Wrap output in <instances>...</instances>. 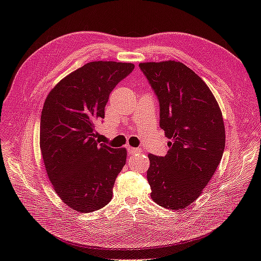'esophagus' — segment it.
<instances>
[{
	"mask_svg": "<svg viewBox=\"0 0 261 261\" xmlns=\"http://www.w3.org/2000/svg\"><path fill=\"white\" fill-rule=\"evenodd\" d=\"M127 150H128V153H129V154H135V153H139V152H141V150H140V149H138V148L128 147V148H127Z\"/></svg>",
	"mask_w": 261,
	"mask_h": 261,
	"instance_id": "1",
	"label": "esophagus"
}]
</instances>
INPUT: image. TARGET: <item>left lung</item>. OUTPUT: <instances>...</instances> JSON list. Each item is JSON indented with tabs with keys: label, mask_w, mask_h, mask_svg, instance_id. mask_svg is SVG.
Returning a JSON list of instances; mask_svg holds the SVG:
<instances>
[{
	"label": "left lung",
	"mask_w": 261,
	"mask_h": 261,
	"mask_svg": "<svg viewBox=\"0 0 261 261\" xmlns=\"http://www.w3.org/2000/svg\"><path fill=\"white\" fill-rule=\"evenodd\" d=\"M160 106L167 155L148 154L152 200L184 209L202 193L222 159L225 129L218 102L201 78L176 61L140 63Z\"/></svg>",
	"instance_id": "1"
}]
</instances>
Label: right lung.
I'll return each instance as SVG.
<instances>
[{"label":"right lung","instance_id":"obj_1","mask_svg":"<svg viewBox=\"0 0 261 261\" xmlns=\"http://www.w3.org/2000/svg\"><path fill=\"white\" fill-rule=\"evenodd\" d=\"M132 63H87L54 86L40 121V149L54 192L66 206L87 213L111 201L114 181L126 162L125 148L96 139V125L115 86L128 76Z\"/></svg>","mask_w":261,"mask_h":261}]
</instances>
